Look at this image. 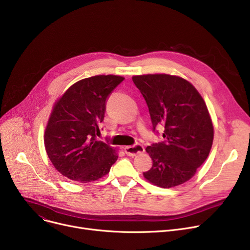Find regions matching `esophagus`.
<instances>
[{"label":"esophagus","instance_id":"1","mask_svg":"<svg viewBox=\"0 0 250 250\" xmlns=\"http://www.w3.org/2000/svg\"><path fill=\"white\" fill-rule=\"evenodd\" d=\"M124 149L127 156H132V157L145 151L144 146L141 145V144H136V145H134V146H125Z\"/></svg>","mask_w":250,"mask_h":250}]
</instances>
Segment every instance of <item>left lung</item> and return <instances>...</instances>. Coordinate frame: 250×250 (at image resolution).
<instances>
[{
    "mask_svg": "<svg viewBox=\"0 0 250 250\" xmlns=\"http://www.w3.org/2000/svg\"><path fill=\"white\" fill-rule=\"evenodd\" d=\"M148 105L153 132L164 126L163 142L146 148L153 160L145 178L163 188L189 180L211 151L214 127L207 105L185 79L166 74L134 76Z\"/></svg>",
    "mask_w": 250,
    "mask_h": 250,
    "instance_id": "8db88e82",
    "label": "left lung"
}]
</instances>
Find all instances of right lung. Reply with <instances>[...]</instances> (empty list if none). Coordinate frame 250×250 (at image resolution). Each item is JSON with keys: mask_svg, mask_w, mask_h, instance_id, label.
<instances>
[{"mask_svg": "<svg viewBox=\"0 0 250 250\" xmlns=\"http://www.w3.org/2000/svg\"><path fill=\"white\" fill-rule=\"evenodd\" d=\"M123 77L99 75L72 85L57 101L44 133L48 158L63 176L78 182L106 175L117 160L109 143L97 140L105 105Z\"/></svg>", "mask_w": 250, "mask_h": 250, "instance_id": "right-lung-1", "label": "right lung"}]
</instances>
